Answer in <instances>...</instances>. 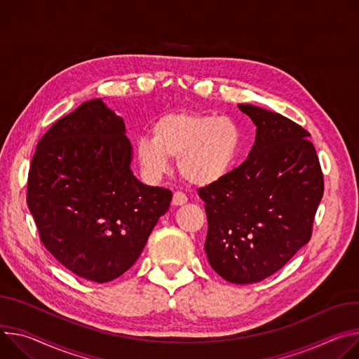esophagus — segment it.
Masks as SVG:
<instances>
[{"label": "esophagus", "instance_id": "esophagus-1", "mask_svg": "<svg viewBox=\"0 0 359 359\" xmlns=\"http://www.w3.org/2000/svg\"><path fill=\"white\" fill-rule=\"evenodd\" d=\"M187 201H188V198H187L185 194H182V192H180V191L174 192V195H172V205H174V207L184 205Z\"/></svg>", "mask_w": 359, "mask_h": 359}]
</instances>
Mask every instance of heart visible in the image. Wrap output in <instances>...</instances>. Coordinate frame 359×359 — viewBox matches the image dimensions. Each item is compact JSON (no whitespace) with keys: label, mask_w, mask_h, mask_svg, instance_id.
<instances>
[{"label":"heart","mask_w":359,"mask_h":359,"mask_svg":"<svg viewBox=\"0 0 359 359\" xmlns=\"http://www.w3.org/2000/svg\"><path fill=\"white\" fill-rule=\"evenodd\" d=\"M137 141V161L149 180L161 178L177 158L178 171L195 187L224 180L241 152L243 131L231 116L177 111L159 116Z\"/></svg>","instance_id":"b5f03b06"}]
</instances>
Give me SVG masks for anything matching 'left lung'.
<instances>
[{"mask_svg":"<svg viewBox=\"0 0 359 359\" xmlns=\"http://www.w3.org/2000/svg\"><path fill=\"white\" fill-rule=\"evenodd\" d=\"M257 127L245 163L198 191L205 203L210 265L232 284L259 283L311 238L324 177L311 135L287 116L238 104Z\"/></svg>","mask_w":359,"mask_h":359,"instance_id":"left-lung-1","label":"left lung"}]
</instances>
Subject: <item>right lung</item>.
Masks as SVG:
<instances>
[{
    "label": "right lung",
    "instance_id": "1",
    "mask_svg": "<svg viewBox=\"0 0 359 359\" xmlns=\"http://www.w3.org/2000/svg\"><path fill=\"white\" fill-rule=\"evenodd\" d=\"M124 119L101 98L83 102L46 133L28 172L27 204L46 248L94 283L121 276L141 255L172 192L131 170Z\"/></svg>",
    "mask_w": 359,
    "mask_h": 359
}]
</instances>
